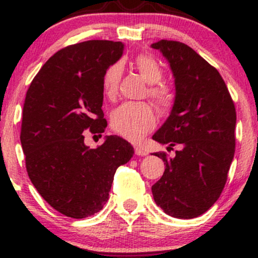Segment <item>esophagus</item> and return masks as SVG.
<instances>
[{
	"mask_svg": "<svg viewBox=\"0 0 258 258\" xmlns=\"http://www.w3.org/2000/svg\"><path fill=\"white\" fill-rule=\"evenodd\" d=\"M135 153H136V155H139V156H146V155H148L147 150L143 149V148L139 147V146L135 147Z\"/></svg>",
	"mask_w": 258,
	"mask_h": 258,
	"instance_id": "obj_1",
	"label": "esophagus"
}]
</instances>
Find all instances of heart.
Instances as JSON below:
<instances>
[{
	"mask_svg": "<svg viewBox=\"0 0 258 258\" xmlns=\"http://www.w3.org/2000/svg\"><path fill=\"white\" fill-rule=\"evenodd\" d=\"M136 69L148 84V96L154 100L160 110L166 111L173 103V92L166 85L159 84L164 73L155 58L149 54H139L133 60ZM122 76L120 63L109 65L103 73L102 88L109 99H114L119 92ZM156 123L155 110L149 103L128 102L117 106L111 114V126L117 133L130 141H139L144 135L152 131Z\"/></svg>",
	"mask_w": 258,
	"mask_h": 258,
	"instance_id": "heart-1",
	"label": "heart"
}]
</instances>
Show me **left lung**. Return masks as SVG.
<instances>
[{"label":"left lung","mask_w":258,"mask_h":258,"mask_svg":"<svg viewBox=\"0 0 258 258\" xmlns=\"http://www.w3.org/2000/svg\"><path fill=\"white\" fill-rule=\"evenodd\" d=\"M166 58L174 78L170 116L154 141L179 144L174 158L155 153L166 165L152 186L156 205L176 218L198 217L223 190L235 152V106L223 79L193 48L178 41L153 43Z\"/></svg>","instance_id":"left-lung-1"}]
</instances>
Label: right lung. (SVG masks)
Here are the masks:
<instances>
[{
  "label": "right lung",
  "mask_w": 258,
  "mask_h": 258,
  "mask_svg": "<svg viewBox=\"0 0 258 258\" xmlns=\"http://www.w3.org/2000/svg\"><path fill=\"white\" fill-rule=\"evenodd\" d=\"M122 52V42L108 40L65 47L44 63L26 92L20 132L26 171L41 197L68 217L100 211L116 168L135 153L117 136L91 149L82 135L88 128L104 132L102 76Z\"/></svg>",
  "instance_id": "add662e5"
}]
</instances>
